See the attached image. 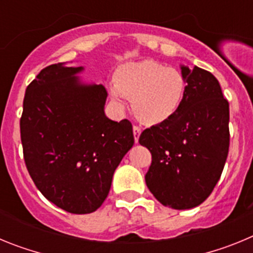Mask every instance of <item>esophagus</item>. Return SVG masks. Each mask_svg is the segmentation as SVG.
I'll use <instances>...</instances> for the list:
<instances>
[{
	"mask_svg": "<svg viewBox=\"0 0 253 253\" xmlns=\"http://www.w3.org/2000/svg\"><path fill=\"white\" fill-rule=\"evenodd\" d=\"M140 133H142V130H140L139 126H135V125H134V126H133V134H134V140H135V143H138V140H139Z\"/></svg>",
	"mask_w": 253,
	"mask_h": 253,
	"instance_id": "obj_1",
	"label": "esophagus"
}]
</instances>
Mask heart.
I'll list each match as a JSON object with an SVG mask.
<instances>
[{"label":"heart","mask_w":253,"mask_h":253,"mask_svg":"<svg viewBox=\"0 0 253 253\" xmlns=\"http://www.w3.org/2000/svg\"><path fill=\"white\" fill-rule=\"evenodd\" d=\"M186 91V78L178 69L146 59L129 62L116 69L110 96L118 104L123 102V96L130 99L138 120L158 125L177 114Z\"/></svg>","instance_id":"b5f03b06"}]
</instances>
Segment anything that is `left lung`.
Wrapping results in <instances>:
<instances>
[{"label":"left lung","instance_id":"left-lung-1","mask_svg":"<svg viewBox=\"0 0 253 253\" xmlns=\"http://www.w3.org/2000/svg\"><path fill=\"white\" fill-rule=\"evenodd\" d=\"M187 81L184 104L173 118L140 134L152 153L149 191L171 209L207 200L220 178L229 149V104L218 80L205 69L180 66Z\"/></svg>","mask_w":253,"mask_h":253}]
</instances>
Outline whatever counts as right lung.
<instances>
[{
	"label": "right lung",
	"mask_w": 253,
	"mask_h": 253,
	"mask_svg": "<svg viewBox=\"0 0 253 253\" xmlns=\"http://www.w3.org/2000/svg\"><path fill=\"white\" fill-rule=\"evenodd\" d=\"M84 67L51 64L26 88L20 120L24 160L49 202L72 214L99 209L114 172L134 144L126 119L105 115L107 92L84 82Z\"/></svg>",
	"instance_id": "add662e5"
}]
</instances>
